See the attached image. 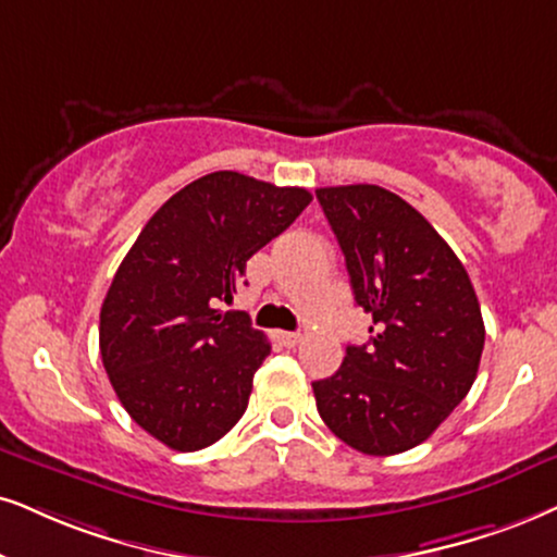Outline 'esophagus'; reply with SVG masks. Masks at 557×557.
<instances>
[{"instance_id": "1", "label": "esophagus", "mask_w": 557, "mask_h": 557, "mask_svg": "<svg viewBox=\"0 0 557 557\" xmlns=\"http://www.w3.org/2000/svg\"><path fill=\"white\" fill-rule=\"evenodd\" d=\"M277 339H280V344H283V347H298L302 336L298 334V331H280Z\"/></svg>"}]
</instances>
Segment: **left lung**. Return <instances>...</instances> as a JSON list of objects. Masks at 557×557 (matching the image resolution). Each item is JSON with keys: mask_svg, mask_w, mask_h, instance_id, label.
<instances>
[{"mask_svg": "<svg viewBox=\"0 0 557 557\" xmlns=\"http://www.w3.org/2000/svg\"><path fill=\"white\" fill-rule=\"evenodd\" d=\"M347 262L355 302L372 315L370 344L315 380L326 426L364 455L429 440L468 396L485 326L473 283L432 223L377 185L315 189Z\"/></svg>", "mask_w": 557, "mask_h": 557, "instance_id": "1", "label": "left lung"}]
</instances>
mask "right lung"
I'll list each match as a JSON object with an SVG mask.
<instances>
[{
	"mask_svg": "<svg viewBox=\"0 0 557 557\" xmlns=\"http://www.w3.org/2000/svg\"><path fill=\"white\" fill-rule=\"evenodd\" d=\"M311 200L302 187L206 174L169 197L117 267L100 311L102 364L131 419L166 447L195 453L244 417L270 344L218 306Z\"/></svg>",
	"mask_w": 557,
	"mask_h": 557,
	"instance_id": "1",
	"label": "right lung"
}]
</instances>
